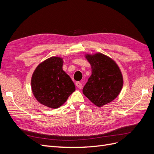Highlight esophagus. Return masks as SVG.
I'll return each instance as SVG.
<instances>
[{
    "label": "esophagus",
    "mask_w": 154,
    "mask_h": 154,
    "mask_svg": "<svg viewBox=\"0 0 154 154\" xmlns=\"http://www.w3.org/2000/svg\"><path fill=\"white\" fill-rule=\"evenodd\" d=\"M76 86L78 88H82V83L80 82H77L76 83Z\"/></svg>",
    "instance_id": "esophagus-1"
}]
</instances>
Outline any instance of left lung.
<instances>
[{
    "instance_id": "obj_1",
    "label": "left lung",
    "mask_w": 154,
    "mask_h": 154,
    "mask_svg": "<svg viewBox=\"0 0 154 154\" xmlns=\"http://www.w3.org/2000/svg\"><path fill=\"white\" fill-rule=\"evenodd\" d=\"M92 74L83 88V93L96 106L109 103L118 96L123 87V76L114 60L97 53L87 55Z\"/></svg>"
}]
</instances>
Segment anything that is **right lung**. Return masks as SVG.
<instances>
[{"mask_svg":"<svg viewBox=\"0 0 154 154\" xmlns=\"http://www.w3.org/2000/svg\"><path fill=\"white\" fill-rule=\"evenodd\" d=\"M62 66V59L53 57L39 64L32 74V93L40 103L50 108H58L75 91V85Z\"/></svg>","mask_w":154,"mask_h":154,"instance_id":"add662e5","label":"right lung"}]
</instances>
